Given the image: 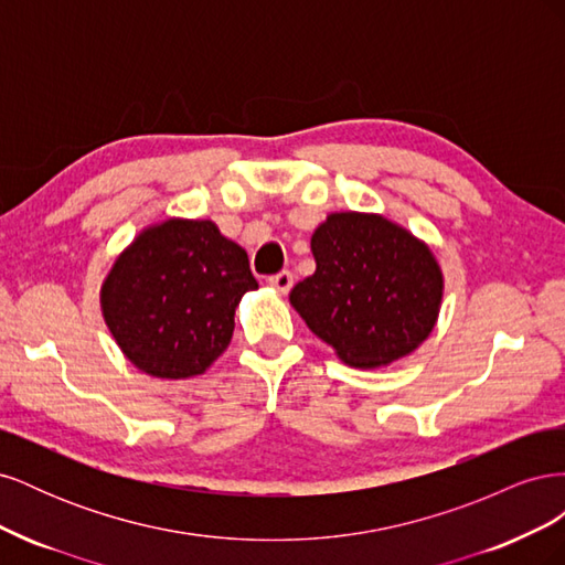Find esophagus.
<instances>
[{
	"instance_id": "esophagus-1",
	"label": "esophagus",
	"mask_w": 565,
	"mask_h": 565,
	"mask_svg": "<svg viewBox=\"0 0 565 565\" xmlns=\"http://www.w3.org/2000/svg\"><path fill=\"white\" fill-rule=\"evenodd\" d=\"M268 285L276 287L280 295H287L289 289H292V285H295V276L289 270H280V273H276V276L268 278Z\"/></svg>"
}]
</instances>
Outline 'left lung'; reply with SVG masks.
I'll return each instance as SVG.
<instances>
[{
	"label": "left lung",
	"mask_w": 565,
	"mask_h": 565,
	"mask_svg": "<svg viewBox=\"0 0 565 565\" xmlns=\"http://www.w3.org/2000/svg\"><path fill=\"white\" fill-rule=\"evenodd\" d=\"M316 273L289 303L351 367L374 370L431 334L443 273L429 245L382 214L334 212L311 237Z\"/></svg>",
	"instance_id": "8db88e82"
}]
</instances>
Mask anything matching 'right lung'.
Returning a JSON list of instances; mask_svg holds the SVG:
<instances>
[{"mask_svg":"<svg viewBox=\"0 0 565 565\" xmlns=\"http://www.w3.org/2000/svg\"><path fill=\"white\" fill-rule=\"evenodd\" d=\"M256 287L247 252L214 221L164 218L117 256L100 311L131 365L158 380H188L228 349L235 306Z\"/></svg>","mask_w":565,"mask_h":565,"instance_id":"right-lung-1","label":"right lung"}]
</instances>
